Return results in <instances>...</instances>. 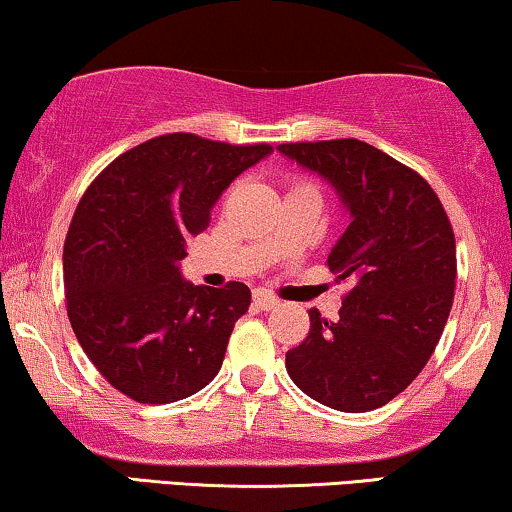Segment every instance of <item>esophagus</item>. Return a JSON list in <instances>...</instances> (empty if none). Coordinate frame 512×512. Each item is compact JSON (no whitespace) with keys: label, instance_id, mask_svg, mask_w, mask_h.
<instances>
[{"label":"esophagus","instance_id":"1","mask_svg":"<svg viewBox=\"0 0 512 512\" xmlns=\"http://www.w3.org/2000/svg\"><path fill=\"white\" fill-rule=\"evenodd\" d=\"M251 300H254V305L258 307V310H263V312L275 310V307L279 305V300L275 296H270V293H265L261 289H256L254 293H251Z\"/></svg>","mask_w":512,"mask_h":512}]
</instances>
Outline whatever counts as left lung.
<instances>
[{
    "label": "left lung",
    "mask_w": 512,
    "mask_h": 512,
    "mask_svg": "<svg viewBox=\"0 0 512 512\" xmlns=\"http://www.w3.org/2000/svg\"><path fill=\"white\" fill-rule=\"evenodd\" d=\"M277 151L338 195L349 226L326 263L354 284L335 321L310 312V333L286 352V370L321 405L375 410L422 373L443 335L457 279L450 219L417 172L359 139Z\"/></svg>",
    "instance_id": "obj_1"
}]
</instances>
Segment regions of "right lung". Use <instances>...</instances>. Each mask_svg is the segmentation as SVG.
I'll use <instances>...</instances> for the list:
<instances>
[{"label": "right lung", "instance_id": "1", "mask_svg": "<svg viewBox=\"0 0 512 512\" xmlns=\"http://www.w3.org/2000/svg\"><path fill=\"white\" fill-rule=\"evenodd\" d=\"M270 153L174 132L118 156L81 198L62 254L67 314L93 366L132 401H181L221 370L251 291L191 284L179 263L223 191Z\"/></svg>", "mask_w": 512, "mask_h": 512}]
</instances>
